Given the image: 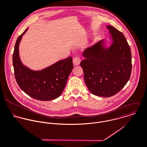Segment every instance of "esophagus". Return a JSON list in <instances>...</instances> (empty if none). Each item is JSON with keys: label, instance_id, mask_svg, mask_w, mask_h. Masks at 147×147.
<instances>
[{"label": "esophagus", "instance_id": "1", "mask_svg": "<svg viewBox=\"0 0 147 147\" xmlns=\"http://www.w3.org/2000/svg\"><path fill=\"white\" fill-rule=\"evenodd\" d=\"M73 64L74 65H78L80 64V62H81V59L80 58V57H76L73 58Z\"/></svg>", "mask_w": 147, "mask_h": 147}]
</instances>
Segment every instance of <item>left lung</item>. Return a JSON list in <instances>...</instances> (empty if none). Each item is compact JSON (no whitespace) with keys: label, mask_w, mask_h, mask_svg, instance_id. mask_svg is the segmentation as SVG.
<instances>
[{"label":"left lung","mask_w":147,"mask_h":147,"mask_svg":"<svg viewBox=\"0 0 147 147\" xmlns=\"http://www.w3.org/2000/svg\"><path fill=\"white\" fill-rule=\"evenodd\" d=\"M112 42L105 47V40L86 48L80 63L84 80L94 95L109 97L120 92L129 81L132 71L130 47L123 34L112 26H107Z\"/></svg>","instance_id":"obj_1"}]
</instances>
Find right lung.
Here are the masks:
<instances>
[{"mask_svg":"<svg viewBox=\"0 0 147 147\" xmlns=\"http://www.w3.org/2000/svg\"><path fill=\"white\" fill-rule=\"evenodd\" d=\"M17 39L12 55L15 77L20 89L31 97L40 101H50L59 97L74 66L71 57L60 60L41 70L34 71L21 62L19 45L22 36Z\"/></svg>","mask_w":147,"mask_h":147,"instance_id":"obj_1","label":"right lung"}]
</instances>
